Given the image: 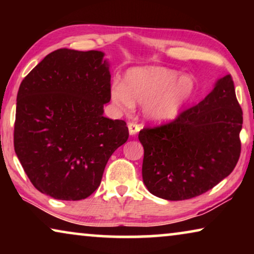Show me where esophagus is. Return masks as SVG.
<instances>
[{"label": "esophagus", "instance_id": "34e87169", "mask_svg": "<svg viewBox=\"0 0 254 254\" xmlns=\"http://www.w3.org/2000/svg\"><path fill=\"white\" fill-rule=\"evenodd\" d=\"M140 129H141V127L138 126L137 124H135V123L128 124V130H129V134L131 135V136H133V135H136L138 131H140Z\"/></svg>", "mask_w": 254, "mask_h": 254}]
</instances>
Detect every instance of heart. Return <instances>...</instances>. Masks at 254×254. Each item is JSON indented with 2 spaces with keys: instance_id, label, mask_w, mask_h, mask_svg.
<instances>
[{
  "instance_id": "heart-1",
  "label": "heart",
  "mask_w": 254,
  "mask_h": 254,
  "mask_svg": "<svg viewBox=\"0 0 254 254\" xmlns=\"http://www.w3.org/2000/svg\"><path fill=\"white\" fill-rule=\"evenodd\" d=\"M195 83L190 75L175 69L158 67L133 68L125 75L124 84L111 88V99L124 112L143 105V114L152 123L164 124L182 112L192 98Z\"/></svg>"
}]
</instances>
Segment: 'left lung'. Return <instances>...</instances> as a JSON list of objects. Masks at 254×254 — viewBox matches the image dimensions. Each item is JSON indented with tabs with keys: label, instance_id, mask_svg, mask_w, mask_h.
<instances>
[{
	"label": "left lung",
	"instance_id": "1",
	"mask_svg": "<svg viewBox=\"0 0 254 254\" xmlns=\"http://www.w3.org/2000/svg\"><path fill=\"white\" fill-rule=\"evenodd\" d=\"M243 111L230 75L176 120L143 128L142 178L149 192L179 201L201 195L228 177L241 156Z\"/></svg>",
	"mask_w": 254,
	"mask_h": 254
}]
</instances>
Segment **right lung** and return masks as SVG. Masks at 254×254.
<instances>
[{
	"mask_svg": "<svg viewBox=\"0 0 254 254\" xmlns=\"http://www.w3.org/2000/svg\"><path fill=\"white\" fill-rule=\"evenodd\" d=\"M100 51L60 48L39 62L17 93L13 145L30 182L54 199L88 197L106 163L128 140L124 120L103 116L111 100Z\"/></svg>",
	"mask_w": 254,
	"mask_h": 254,
	"instance_id": "1",
	"label": "right lung"
}]
</instances>
